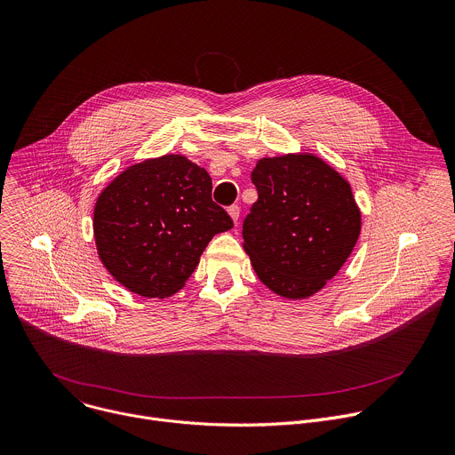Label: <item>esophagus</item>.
<instances>
[{"label": "esophagus", "mask_w": 455, "mask_h": 455, "mask_svg": "<svg viewBox=\"0 0 455 455\" xmlns=\"http://www.w3.org/2000/svg\"><path fill=\"white\" fill-rule=\"evenodd\" d=\"M228 214H230V218L234 220V223H237V221H239V214H241V211H239V207H237V205H232V207H228Z\"/></svg>", "instance_id": "esophagus-1"}]
</instances>
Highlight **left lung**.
I'll use <instances>...</instances> for the list:
<instances>
[{
  "mask_svg": "<svg viewBox=\"0 0 455 455\" xmlns=\"http://www.w3.org/2000/svg\"><path fill=\"white\" fill-rule=\"evenodd\" d=\"M243 246L260 282L283 298L318 292L350 257L361 211L350 184L311 154L260 159Z\"/></svg>",
  "mask_w": 455,
  "mask_h": 455,
  "instance_id": "left-lung-1",
  "label": "left lung"
}]
</instances>
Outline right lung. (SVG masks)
Returning <instances> with one entry per match:
<instances>
[{
  "instance_id": "right-lung-1",
  "label": "right lung",
  "mask_w": 455,
  "mask_h": 455,
  "mask_svg": "<svg viewBox=\"0 0 455 455\" xmlns=\"http://www.w3.org/2000/svg\"><path fill=\"white\" fill-rule=\"evenodd\" d=\"M209 173L184 156L126 168L98 196L94 239L108 273L144 298L182 289L209 241L234 227Z\"/></svg>"
}]
</instances>
